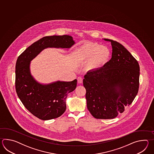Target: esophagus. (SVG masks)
<instances>
[{"mask_svg":"<svg viewBox=\"0 0 154 154\" xmlns=\"http://www.w3.org/2000/svg\"><path fill=\"white\" fill-rule=\"evenodd\" d=\"M77 80H78V82L79 84H82V82H83V79L82 77H78V79H77Z\"/></svg>","mask_w":154,"mask_h":154,"instance_id":"34e87169","label":"esophagus"}]
</instances>
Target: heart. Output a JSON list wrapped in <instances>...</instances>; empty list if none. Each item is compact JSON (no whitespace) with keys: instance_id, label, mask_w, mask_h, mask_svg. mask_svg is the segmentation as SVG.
Segmentation results:
<instances>
[{"instance_id":"1","label":"heart","mask_w":154,"mask_h":154,"mask_svg":"<svg viewBox=\"0 0 154 154\" xmlns=\"http://www.w3.org/2000/svg\"><path fill=\"white\" fill-rule=\"evenodd\" d=\"M80 57L85 60H90L89 66L92 69L100 68L107 62L110 51L107 47L96 43H88L80 49Z\"/></svg>"}]
</instances>
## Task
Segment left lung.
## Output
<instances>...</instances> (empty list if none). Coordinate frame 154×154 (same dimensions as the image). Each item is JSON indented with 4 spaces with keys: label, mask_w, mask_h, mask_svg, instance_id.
<instances>
[{
    "label": "left lung",
    "mask_w": 154,
    "mask_h": 154,
    "mask_svg": "<svg viewBox=\"0 0 154 154\" xmlns=\"http://www.w3.org/2000/svg\"><path fill=\"white\" fill-rule=\"evenodd\" d=\"M111 59L100 69L87 72L83 85L87 107L97 119H113L133 102L139 88L137 60L121 43L111 39Z\"/></svg>",
    "instance_id": "obj_1"
}]
</instances>
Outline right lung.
<instances>
[{
	"label": "right lung",
	"instance_id": "1",
	"mask_svg": "<svg viewBox=\"0 0 154 154\" xmlns=\"http://www.w3.org/2000/svg\"><path fill=\"white\" fill-rule=\"evenodd\" d=\"M74 44L68 35L46 36L26 48L17 59L15 66V88L23 106L34 116L42 120L58 118L66 111V99L75 89L77 80L39 84L29 72V62L47 47L70 48Z\"/></svg>",
	"mask_w": 154,
	"mask_h": 154
}]
</instances>
